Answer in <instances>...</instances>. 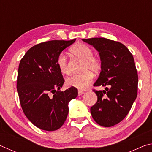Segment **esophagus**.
Wrapping results in <instances>:
<instances>
[{
    "mask_svg": "<svg viewBox=\"0 0 152 152\" xmlns=\"http://www.w3.org/2000/svg\"><path fill=\"white\" fill-rule=\"evenodd\" d=\"M82 94H84V92L83 91H78V96H80Z\"/></svg>",
    "mask_w": 152,
    "mask_h": 152,
    "instance_id": "obj_1",
    "label": "esophagus"
}]
</instances>
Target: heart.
<instances>
[{
	"label": "heart",
	"instance_id": "obj_1",
	"mask_svg": "<svg viewBox=\"0 0 152 152\" xmlns=\"http://www.w3.org/2000/svg\"><path fill=\"white\" fill-rule=\"evenodd\" d=\"M70 51L76 58L82 61L80 71L82 72L73 74L66 79L67 86L74 87L79 90H84L88 87L93 80L91 72L98 73L101 70L102 62L101 59L93 56V50L88 45L83 43L74 45ZM57 65L60 72L63 74L69 73L68 61L66 55L61 53L57 59Z\"/></svg>",
	"mask_w": 152,
	"mask_h": 152
}]
</instances>
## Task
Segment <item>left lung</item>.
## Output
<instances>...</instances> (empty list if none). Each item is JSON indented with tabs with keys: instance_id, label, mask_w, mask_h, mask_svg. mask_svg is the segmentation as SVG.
<instances>
[{
	"instance_id": "obj_1",
	"label": "left lung",
	"mask_w": 152,
	"mask_h": 152,
	"mask_svg": "<svg viewBox=\"0 0 152 152\" xmlns=\"http://www.w3.org/2000/svg\"><path fill=\"white\" fill-rule=\"evenodd\" d=\"M99 52L101 72L93 90L97 102L91 108L93 119L102 127H111L127 116L137 95L138 75L133 55L123 43L103 37L82 39Z\"/></svg>"
}]
</instances>
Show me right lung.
<instances>
[{
  "mask_svg": "<svg viewBox=\"0 0 152 152\" xmlns=\"http://www.w3.org/2000/svg\"><path fill=\"white\" fill-rule=\"evenodd\" d=\"M75 41L40 43L20 61L17 88L20 106L27 119L41 129L60 128L68 116L69 101L78 96L74 87L60 91L64 79L57 65L58 56Z\"/></svg>",
  "mask_w": 152,
  "mask_h": 152,
  "instance_id": "obj_1",
  "label": "right lung"
}]
</instances>
